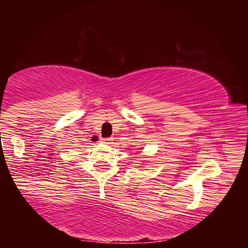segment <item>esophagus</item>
I'll return each instance as SVG.
<instances>
[{
    "label": "esophagus",
    "mask_w": 248,
    "mask_h": 248,
    "mask_svg": "<svg viewBox=\"0 0 248 248\" xmlns=\"http://www.w3.org/2000/svg\"><path fill=\"white\" fill-rule=\"evenodd\" d=\"M113 139L112 138H105V139H101V143H106V144H110L112 143Z\"/></svg>",
    "instance_id": "esophagus-1"
}]
</instances>
